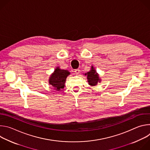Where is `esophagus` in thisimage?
I'll use <instances>...</instances> for the list:
<instances>
[{
	"label": "esophagus",
	"mask_w": 150,
	"mask_h": 150,
	"mask_svg": "<svg viewBox=\"0 0 150 150\" xmlns=\"http://www.w3.org/2000/svg\"><path fill=\"white\" fill-rule=\"evenodd\" d=\"M79 71H80V70L78 69H75L74 72H75V74L78 75H79V72H80Z\"/></svg>",
	"instance_id": "34e87169"
}]
</instances>
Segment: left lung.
Returning a JSON list of instances; mask_svg holds the SVG:
<instances>
[{
  "label": "left lung",
  "instance_id": "obj_1",
  "mask_svg": "<svg viewBox=\"0 0 150 150\" xmlns=\"http://www.w3.org/2000/svg\"><path fill=\"white\" fill-rule=\"evenodd\" d=\"M85 75H87L88 82L90 85L94 86V85L97 84L98 82L100 81V79L98 78V74H97L96 70H94L93 67L91 68V70L90 72H87V74H85Z\"/></svg>",
  "mask_w": 150,
  "mask_h": 150
}]
</instances>
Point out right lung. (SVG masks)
<instances>
[{
	"instance_id": "add662e5",
	"label": "right lung",
	"mask_w": 150,
	"mask_h": 150,
	"mask_svg": "<svg viewBox=\"0 0 150 150\" xmlns=\"http://www.w3.org/2000/svg\"><path fill=\"white\" fill-rule=\"evenodd\" d=\"M70 74V72L67 70L60 69L57 68L51 75L49 79V83L57 91H60L65 87V83L67 77Z\"/></svg>"
}]
</instances>
